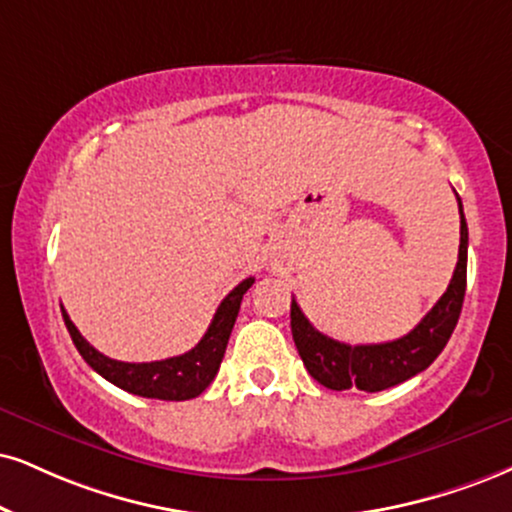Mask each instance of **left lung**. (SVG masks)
<instances>
[{"label": "left lung", "mask_w": 512, "mask_h": 512, "mask_svg": "<svg viewBox=\"0 0 512 512\" xmlns=\"http://www.w3.org/2000/svg\"><path fill=\"white\" fill-rule=\"evenodd\" d=\"M456 199L460 211L456 270H453L449 287L441 294V299L406 337L384 344L351 346L337 342V339L315 330L299 304L292 299V337L313 380L334 391H382L427 370L434 358L444 351L446 342L456 330L465 299V285H468V223L463 216V201L460 197Z\"/></svg>", "instance_id": "1"}]
</instances>
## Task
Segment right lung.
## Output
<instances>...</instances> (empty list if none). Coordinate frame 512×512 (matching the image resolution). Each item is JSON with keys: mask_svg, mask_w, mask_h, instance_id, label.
I'll return each mask as SVG.
<instances>
[{"mask_svg": "<svg viewBox=\"0 0 512 512\" xmlns=\"http://www.w3.org/2000/svg\"><path fill=\"white\" fill-rule=\"evenodd\" d=\"M251 285H254V277H246V280L239 282V285L220 301L218 311L213 315L211 325H208L201 342L194 346L192 351L182 353V356L166 358V361H113V358L99 353L85 337H82L78 327L73 325V320L68 318V313L63 311V306L61 313L63 323H66L68 332H71L75 349L80 351L85 363L90 365L92 370H97L104 380L130 391V394L144 396V399L187 401L199 396L201 391L213 382V377L218 375L220 361H223L227 349V339H230L232 327H235L239 304H242V296Z\"/></svg>", "mask_w": 512, "mask_h": 512, "instance_id": "add662e5", "label": "right lung"}]
</instances>
